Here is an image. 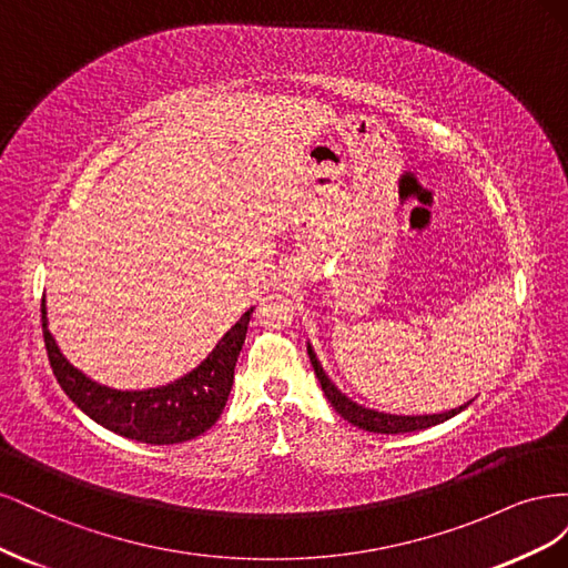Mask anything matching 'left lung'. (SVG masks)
I'll return each instance as SVG.
<instances>
[{"instance_id":"left-lung-1","label":"left lung","mask_w":568,"mask_h":568,"mask_svg":"<svg viewBox=\"0 0 568 568\" xmlns=\"http://www.w3.org/2000/svg\"><path fill=\"white\" fill-rule=\"evenodd\" d=\"M307 355H311L315 376L320 379V386H322V390L326 395V400L332 403V407L338 412L343 419H348L353 426L365 428V432H372V434H412V432H424V428L436 426V424H440L445 419H450V417L457 415V412H462L464 407H467V405H464L459 409L443 412V415H426V417L384 415V412H374V409H367L363 405L348 400L346 395H343L329 379H326V374H324V369L320 365V359L315 357L311 346H307Z\"/></svg>"}]
</instances>
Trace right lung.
I'll use <instances>...</instances> for the list:
<instances>
[{
    "mask_svg": "<svg viewBox=\"0 0 568 568\" xmlns=\"http://www.w3.org/2000/svg\"><path fill=\"white\" fill-rule=\"evenodd\" d=\"M251 311L217 341L213 353L175 384L151 390H113L99 386L61 355L47 329L42 298V334L59 386L84 415L109 432L136 443L173 445L201 436L220 419L227 405L239 351L248 332Z\"/></svg>",
    "mask_w": 568,
    "mask_h": 568,
    "instance_id": "obj_1",
    "label": "right lung"
}]
</instances>
